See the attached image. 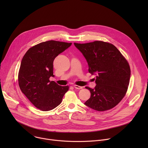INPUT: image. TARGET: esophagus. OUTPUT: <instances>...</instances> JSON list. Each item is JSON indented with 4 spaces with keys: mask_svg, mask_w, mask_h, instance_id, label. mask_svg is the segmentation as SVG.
Wrapping results in <instances>:
<instances>
[{
    "mask_svg": "<svg viewBox=\"0 0 148 148\" xmlns=\"http://www.w3.org/2000/svg\"><path fill=\"white\" fill-rule=\"evenodd\" d=\"M73 86H74V87L75 88H77V89H82V87H81V86H79L74 85Z\"/></svg>",
    "mask_w": 148,
    "mask_h": 148,
    "instance_id": "esophagus-1",
    "label": "esophagus"
}]
</instances>
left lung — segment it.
Wrapping results in <instances>:
<instances>
[{
    "label": "left lung",
    "instance_id": "left-lung-1",
    "mask_svg": "<svg viewBox=\"0 0 148 148\" xmlns=\"http://www.w3.org/2000/svg\"><path fill=\"white\" fill-rule=\"evenodd\" d=\"M88 64V71L96 75L94 89L84 104L98 111L110 110L122 99L127 91L131 70L128 61L113 45L102 41L74 43Z\"/></svg>",
    "mask_w": 148,
    "mask_h": 148
}]
</instances>
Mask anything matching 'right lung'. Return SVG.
<instances>
[{
	"label": "right lung",
	"instance_id": "obj_1",
	"mask_svg": "<svg viewBox=\"0 0 148 148\" xmlns=\"http://www.w3.org/2000/svg\"><path fill=\"white\" fill-rule=\"evenodd\" d=\"M72 45L58 41L42 42L29 49L21 61L18 75L19 87L29 101L43 111L59 105L69 86H61L50 77L53 75V61Z\"/></svg>",
	"mask_w": 148,
	"mask_h": 148
}]
</instances>
